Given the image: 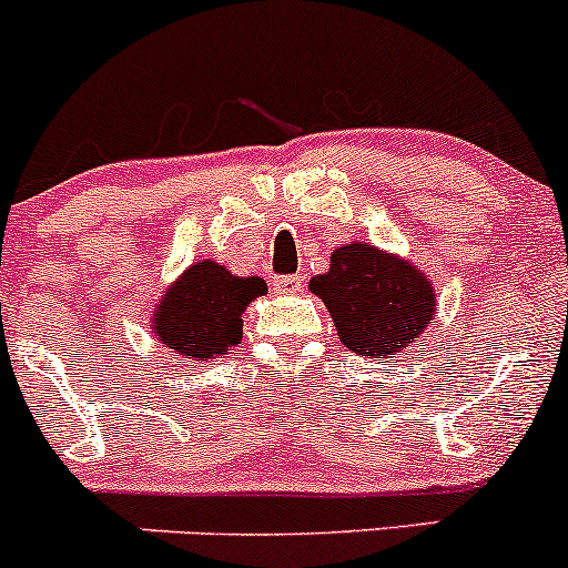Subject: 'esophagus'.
I'll return each instance as SVG.
<instances>
[{"label": "esophagus", "instance_id": "obj_1", "mask_svg": "<svg viewBox=\"0 0 568 568\" xmlns=\"http://www.w3.org/2000/svg\"><path fill=\"white\" fill-rule=\"evenodd\" d=\"M274 291L277 294H296V291H302V277L300 274H277L274 277Z\"/></svg>", "mask_w": 568, "mask_h": 568}]
</instances>
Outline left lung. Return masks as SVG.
<instances>
[{"label": "left lung", "mask_w": 568, "mask_h": 568, "mask_svg": "<svg viewBox=\"0 0 568 568\" xmlns=\"http://www.w3.org/2000/svg\"><path fill=\"white\" fill-rule=\"evenodd\" d=\"M311 291L324 300L343 346L363 357H390L434 318L432 283L371 244L332 252L329 272L313 277Z\"/></svg>", "instance_id": "8db88e82"}]
</instances>
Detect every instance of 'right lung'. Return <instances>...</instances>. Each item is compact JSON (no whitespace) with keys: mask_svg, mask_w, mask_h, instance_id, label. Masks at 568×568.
I'll return each mask as SVG.
<instances>
[{"mask_svg":"<svg viewBox=\"0 0 568 568\" xmlns=\"http://www.w3.org/2000/svg\"><path fill=\"white\" fill-rule=\"evenodd\" d=\"M261 294H266L261 277H233L220 263L200 261L164 294L153 332L186 359H211L239 343L242 313Z\"/></svg>","mask_w":568,"mask_h":568,"instance_id":"obj_1","label":"right lung"}]
</instances>
